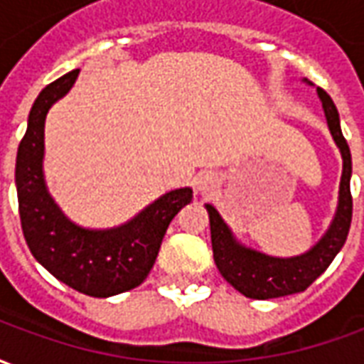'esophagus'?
Instances as JSON below:
<instances>
[{
	"label": "esophagus",
	"mask_w": 364,
	"mask_h": 364,
	"mask_svg": "<svg viewBox=\"0 0 364 364\" xmlns=\"http://www.w3.org/2000/svg\"><path fill=\"white\" fill-rule=\"evenodd\" d=\"M214 187H216V181H214L213 175H203V177H198L197 189L200 191L203 195H208V193H213Z\"/></svg>",
	"instance_id": "obj_1"
}]
</instances>
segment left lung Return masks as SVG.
Here are the masks:
<instances>
[{"label": "left lung", "mask_w": 364, "mask_h": 364, "mask_svg": "<svg viewBox=\"0 0 364 364\" xmlns=\"http://www.w3.org/2000/svg\"><path fill=\"white\" fill-rule=\"evenodd\" d=\"M321 107L326 112L329 132L336 140L337 148L343 158V173L339 183V205H337L336 218L329 230L323 234L318 244L310 252L296 255V257H271L265 253L255 252L245 247L236 237L232 236V230L222 220V216L213 205H206L208 218H210V240H213L214 263L222 273V277L240 290L244 296L255 300L267 298L289 296L294 292H302L320 277L329 263L333 261L339 250L343 247L353 216V197H351V151L343 138L339 127V112L331 97L318 87Z\"/></svg>", "instance_id": "1"}]
</instances>
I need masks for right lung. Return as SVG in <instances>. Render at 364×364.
<instances>
[{
    "mask_svg": "<svg viewBox=\"0 0 364 364\" xmlns=\"http://www.w3.org/2000/svg\"><path fill=\"white\" fill-rule=\"evenodd\" d=\"M77 74L80 70L68 72L36 97L17 150L15 185L21 228L35 259L77 292L107 298L144 282L169 222L189 205L193 189L169 191L117 228L87 230L68 220L44 183V120L52 105L72 90Z\"/></svg>",
    "mask_w": 364,
    "mask_h": 364,
    "instance_id": "obj_1",
    "label": "right lung"
}]
</instances>
